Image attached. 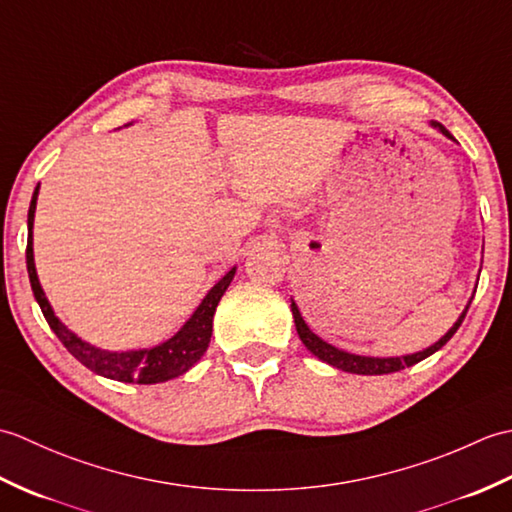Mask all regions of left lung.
I'll return each instance as SVG.
<instances>
[{"label":"left lung","instance_id":"obj_1","mask_svg":"<svg viewBox=\"0 0 512 512\" xmlns=\"http://www.w3.org/2000/svg\"><path fill=\"white\" fill-rule=\"evenodd\" d=\"M429 125H431L433 129H438V132H440L442 136H447V138L455 140V138L449 134V129L444 127V125H440L438 121H431ZM473 295H475V292H473ZM471 301H473V297L469 299V303H466V308L462 310L458 321L453 323V328H451L447 334H444L440 341L429 345L427 350L416 352V354H405V356H361V354H352V352L339 350V347H334V345H330L328 341H323L321 336H317V334H314V332L308 328V323L303 321L295 299H290V310H292V319H295V328H297V334H299L301 343L306 345L308 350L319 358V361L328 363V365H332V367H336V369H343V372H350V374L380 376V374H394V372H400V369L416 365V363L424 361V358H427V356L436 354V352L440 350V347H442L444 343H447L455 332H458V328H460L464 317H466V310H469V306H471Z\"/></svg>","mask_w":512,"mask_h":512}]
</instances>
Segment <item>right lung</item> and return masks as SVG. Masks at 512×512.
Here are the masks:
<instances>
[{
  "mask_svg": "<svg viewBox=\"0 0 512 512\" xmlns=\"http://www.w3.org/2000/svg\"><path fill=\"white\" fill-rule=\"evenodd\" d=\"M37 195L39 184L35 193H32L30 209H28V246H26V266L28 277L32 286V295H35L39 308L46 317L50 330L59 336V341L65 345L76 361L92 369L94 374L121 380V383H138V385H156L167 383L171 378H178L187 374L189 369L200 361L206 347L211 343L213 334V314L217 303H220L226 288L231 286L235 277V266L217 281V284L206 292V297L195 312L189 317V321L171 336V339L162 341L154 347H143V350H125V352H110L101 350L88 341H83L81 336H76L68 325H65L57 314H54L50 301L43 292L37 268H35V250H32V224H35V209H37Z\"/></svg>",
  "mask_w": 512,
  "mask_h": 512,
  "instance_id": "right-lung-1",
  "label": "right lung"
}]
</instances>
